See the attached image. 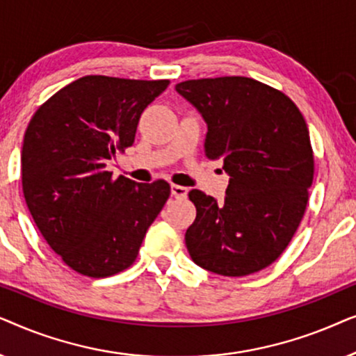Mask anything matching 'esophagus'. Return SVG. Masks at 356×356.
I'll return each instance as SVG.
<instances>
[{"mask_svg":"<svg viewBox=\"0 0 356 356\" xmlns=\"http://www.w3.org/2000/svg\"><path fill=\"white\" fill-rule=\"evenodd\" d=\"M172 196L177 199H184L188 196V188L178 186V184H172Z\"/></svg>","mask_w":356,"mask_h":356,"instance_id":"34e87169","label":"esophagus"}]
</instances>
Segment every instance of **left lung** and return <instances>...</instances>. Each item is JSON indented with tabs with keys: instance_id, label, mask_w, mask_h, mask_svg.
Returning <instances> with one entry per match:
<instances>
[{
	"instance_id": "8db88e82",
	"label": "left lung",
	"mask_w": 356,
	"mask_h": 356,
	"mask_svg": "<svg viewBox=\"0 0 356 356\" xmlns=\"http://www.w3.org/2000/svg\"><path fill=\"white\" fill-rule=\"evenodd\" d=\"M207 124L204 152L228 173L225 201L189 191L196 220L184 240L202 269L243 277L270 266L298 228L313 184L309 131L289 97L243 76L175 86Z\"/></svg>"
}]
</instances>
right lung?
Listing matches in <instances>:
<instances>
[{
  "mask_svg": "<svg viewBox=\"0 0 356 356\" xmlns=\"http://www.w3.org/2000/svg\"><path fill=\"white\" fill-rule=\"evenodd\" d=\"M170 81L84 76L58 90L24 136L22 191L42 236L72 270L108 277L138 257L170 196L163 179L111 178L116 150L131 147L143 111Z\"/></svg>",
  "mask_w": 356,
  "mask_h": 356,
  "instance_id": "add662e5",
  "label": "right lung"
}]
</instances>
